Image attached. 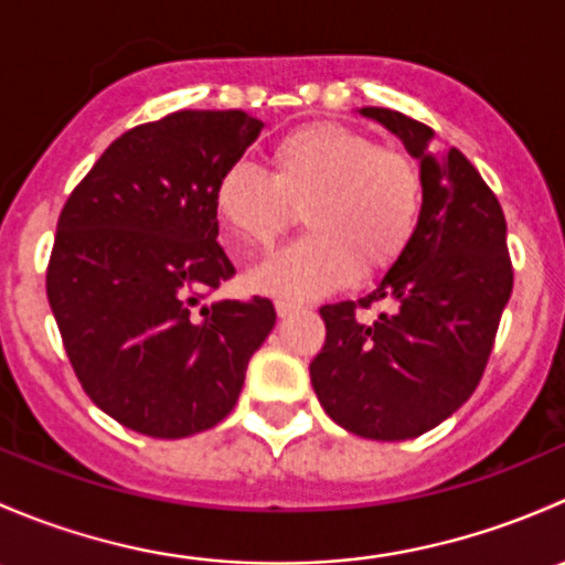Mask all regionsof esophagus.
I'll return each mask as SVG.
<instances>
[{"mask_svg":"<svg viewBox=\"0 0 565 565\" xmlns=\"http://www.w3.org/2000/svg\"><path fill=\"white\" fill-rule=\"evenodd\" d=\"M300 309H303V306L295 303V300H276L278 317H292V315H298Z\"/></svg>","mask_w":565,"mask_h":565,"instance_id":"obj_1","label":"esophagus"}]
</instances>
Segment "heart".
Listing matches in <instances>:
<instances>
[{
    "instance_id": "b5f03b06",
    "label": "heart",
    "mask_w": 565,
    "mask_h": 565,
    "mask_svg": "<svg viewBox=\"0 0 565 565\" xmlns=\"http://www.w3.org/2000/svg\"><path fill=\"white\" fill-rule=\"evenodd\" d=\"M270 172L235 163L218 177L213 207L232 241L267 250L303 210L309 235L248 273L250 289L309 300L404 256L424 207V174L407 150L341 122H309L278 136Z\"/></svg>"
}]
</instances>
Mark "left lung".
Segmentation results:
<instances>
[{
    "instance_id": "obj_1",
    "label": "left lung",
    "mask_w": 565,
    "mask_h": 565,
    "mask_svg": "<svg viewBox=\"0 0 565 565\" xmlns=\"http://www.w3.org/2000/svg\"><path fill=\"white\" fill-rule=\"evenodd\" d=\"M420 161L424 207L402 259L361 300L322 306L324 344L311 385L324 413L369 440H409L454 415L478 388L514 289L505 215L478 169L431 128L393 108H363ZM372 305L374 323L356 317Z\"/></svg>"
}]
</instances>
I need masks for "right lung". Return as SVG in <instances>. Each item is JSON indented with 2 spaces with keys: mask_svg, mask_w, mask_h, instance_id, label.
<instances>
[{
  "mask_svg": "<svg viewBox=\"0 0 565 565\" xmlns=\"http://www.w3.org/2000/svg\"><path fill=\"white\" fill-rule=\"evenodd\" d=\"M265 125L182 108L106 147L56 221L45 292L84 393L117 424L177 440L213 429L276 324L267 298L202 303L235 276L213 191Z\"/></svg>",
  "mask_w": 565,
  "mask_h": 565,
  "instance_id": "right-lung-1",
  "label": "right lung"
}]
</instances>
